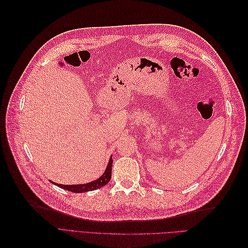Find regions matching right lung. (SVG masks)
I'll return each instance as SVG.
<instances>
[{
  "label": "right lung",
  "mask_w": 248,
  "mask_h": 248,
  "mask_svg": "<svg viewBox=\"0 0 248 248\" xmlns=\"http://www.w3.org/2000/svg\"><path fill=\"white\" fill-rule=\"evenodd\" d=\"M111 166H112V158L110 157L108 168L106 170V171L103 172V175L101 177H99L97 180L93 182H90L87 184H79V185H63V184H57L54 183L55 185L61 187L63 189H66L71 192H76V193H80V192H86V191H92L95 190L97 188H100V187L107 185L109 180L111 178Z\"/></svg>",
  "instance_id": "obj_1"
}]
</instances>
